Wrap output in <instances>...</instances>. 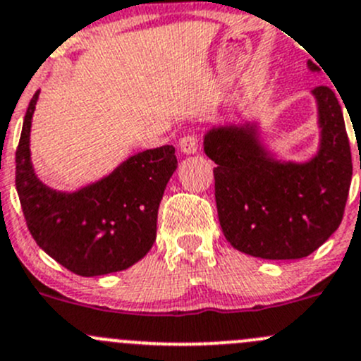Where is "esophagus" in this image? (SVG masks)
Masks as SVG:
<instances>
[{
  "instance_id": "34e87169",
  "label": "esophagus",
  "mask_w": 361,
  "mask_h": 361,
  "mask_svg": "<svg viewBox=\"0 0 361 361\" xmlns=\"http://www.w3.org/2000/svg\"><path fill=\"white\" fill-rule=\"evenodd\" d=\"M178 145H180V150L183 152V154H195L197 150H199V140H197V136L195 135H185L183 138L180 140V143H178Z\"/></svg>"
}]
</instances>
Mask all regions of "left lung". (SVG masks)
<instances>
[{
  "mask_svg": "<svg viewBox=\"0 0 361 361\" xmlns=\"http://www.w3.org/2000/svg\"><path fill=\"white\" fill-rule=\"evenodd\" d=\"M311 71H318L308 62ZM320 116L318 154L305 164L279 162L252 126L216 128L204 152L214 161V195L226 240L263 259H301L339 228L353 162L343 111L329 86L313 90Z\"/></svg>",
  "mask_w": 361,
  "mask_h": 361,
  "instance_id": "8db88e82",
  "label": "left lung"
}]
</instances>
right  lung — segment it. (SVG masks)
<instances>
[{
    "label": "right lung",
    "mask_w": 361,
    "mask_h": 361,
    "mask_svg": "<svg viewBox=\"0 0 361 361\" xmlns=\"http://www.w3.org/2000/svg\"><path fill=\"white\" fill-rule=\"evenodd\" d=\"M37 93L29 102L15 152V185L30 235L75 275L126 270L155 242L159 204L178 166L174 147L140 152L79 192H55L37 180L30 164L29 133Z\"/></svg>",
    "instance_id": "right-lung-1"
}]
</instances>
